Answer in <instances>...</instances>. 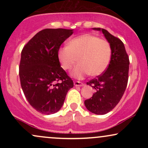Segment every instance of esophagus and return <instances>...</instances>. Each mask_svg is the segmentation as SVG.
<instances>
[{"label": "esophagus", "instance_id": "1", "mask_svg": "<svg viewBox=\"0 0 148 148\" xmlns=\"http://www.w3.org/2000/svg\"><path fill=\"white\" fill-rule=\"evenodd\" d=\"M74 86H83L84 85V84H83V83L80 82V81H74Z\"/></svg>", "mask_w": 148, "mask_h": 148}]
</instances>
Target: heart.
<instances>
[{"label": "heart", "instance_id": "heart-1", "mask_svg": "<svg viewBox=\"0 0 148 148\" xmlns=\"http://www.w3.org/2000/svg\"><path fill=\"white\" fill-rule=\"evenodd\" d=\"M112 50L107 40L95 35L84 34L74 37L68 42L67 47L59 49L58 58L64 70L72 68L77 61L72 74L82 79L89 74L96 76L102 74L109 65Z\"/></svg>", "mask_w": 148, "mask_h": 148}]
</instances>
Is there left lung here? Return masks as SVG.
Returning <instances> with one entry per match:
<instances>
[{
    "instance_id": "left-lung-1",
    "label": "left lung",
    "mask_w": 148,
    "mask_h": 148,
    "mask_svg": "<svg viewBox=\"0 0 148 148\" xmlns=\"http://www.w3.org/2000/svg\"><path fill=\"white\" fill-rule=\"evenodd\" d=\"M101 30L111 47L109 65L102 74L90 80L87 84L92 87L95 93L85 100L88 111L97 115H103L115 108L123 96L129 78L130 59L123 42L106 30Z\"/></svg>"
}]
</instances>
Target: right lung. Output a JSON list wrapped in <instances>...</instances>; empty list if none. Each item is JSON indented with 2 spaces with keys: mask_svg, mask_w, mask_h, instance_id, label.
<instances>
[{
  "mask_svg": "<svg viewBox=\"0 0 148 148\" xmlns=\"http://www.w3.org/2000/svg\"><path fill=\"white\" fill-rule=\"evenodd\" d=\"M72 33V30L46 28L30 39L21 51V88L31 106L42 114L58 111L74 86L58 58L61 45Z\"/></svg>",
  "mask_w": 148,
  "mask_h": 148,
  "instance_id": "obj_1",
  "label": "right lung"
}]
</instances>
